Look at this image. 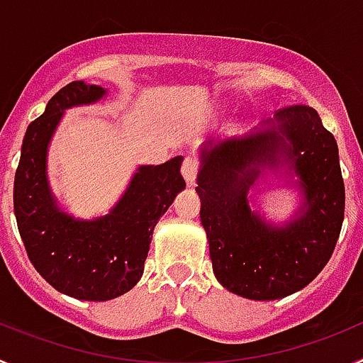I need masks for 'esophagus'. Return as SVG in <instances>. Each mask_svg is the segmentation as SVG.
I'll return each instance as SVG.
<instances>
[{"label":"esophagus","instance_id":"1","mask_svg":"<svg viewBox=\"0 0 363 363\" xmlns=\"http://www.w3.org/2000/svg\"><path fill=\"white\" fill-rule=\"evenodd\" d=\"M198 171H200V165H198V160L192 158V156H187L182 163V174H184L185 182L189 185H194L198 178Z\"/></svg>","mask_w":363,"mask_h":363}]
</instances>
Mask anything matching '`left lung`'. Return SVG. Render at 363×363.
<instances>
[{
  "label": "left lung",
  "mask_w": 363,
  "mask_h": 363,
  "mask_svg": "<svg viewBox=\"0 0 363 363\" xmlns=\"http://www.w3.org/2000/svg\"><path fill=\"white\" fill-rule=\"evenodd\" d=\"M277 121L278 130L203 149L198 176L214 274L230 293L251 300H278L311 284L333 256L344 223L335 136L309 105L284 107ZM280 157L291 163L306 194V211L284 230L265 226L246 205L261 167L277 166Z\"/></svg>",
  "instance_id": "obj_1"
}]
</instances>
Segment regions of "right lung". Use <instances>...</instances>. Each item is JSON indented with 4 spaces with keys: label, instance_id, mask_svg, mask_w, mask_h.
Listing matches in <instances>:
<instances>
[{
    "label": "right lung",
    "instance_id": "obj_1",
    "mask_svg": "<svg viewBox=\"0 0 363 363\" xmlns=\"http://www.w3.org/2000/svg\"><path fill=\"white\" fill-rule=\"evenodd\" d=\"M98 85L72 82L56 92L28 125L14 178V213L25 251L54 289L78 300L105 301L130 291L143 274L152 230L185 187L182 156L143 165L111 214L79 221L57 209L45 158L57 121L72 105L98 101Z\"/></svg>",
    "mask_w": 363,
    "mask_h": 363
}]
</instances>
